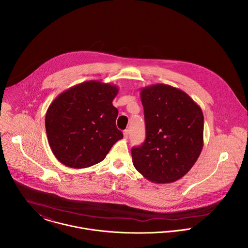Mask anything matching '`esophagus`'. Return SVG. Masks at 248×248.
<instances>
[{
	"instance_id": "obj_1",
	"label": "esophagus",
	"mask_w": 248,
	"mask_h": 248,
	"mask_svg": "<svg viewBox=\"0 0 248 248\" xmlns=\"http://www.w3.org/2000/svg\"><path fill=\"white\" fill-rule=\"evenodd\" d=\"M123 136H124V139L127 140V139L129 138V130H125V131L123 132Z\"/></svg>"
}]
</instances>
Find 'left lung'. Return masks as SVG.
<instances>
[{
	"instance_id": "left-lung-1",
	"label": "left lung",
	"mask_w": 248,
	"mask_h": 248,
	"mask_svg": "<svg viewBox=\"0 0 248 248\" xmlns=\"http://www.w3.org/2000/svg\"><path fill=\"white\" fill-rule=\"evenodd\" d=\"M146 140L132 149L133 163L155 183L185 176L203 147V113L186 93L165 84L140 89Z\"/></svg>"
}]
</instances>
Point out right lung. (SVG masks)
Masks as SVG:
<instances>
[{"label": "right lung", "instance_id": "right-lung-1", "mask_svg": "<svg viewBox=\"0 0 248 248\" xmlns=\"http://www.w3.org/2000/svg\"><path fill=\"white\" fill-rule=\"evenodd\" d=\"M118 87L86 81L60 93L46 113L50 149L64 165L82 169L99 163L123 138L116 128L118 110L112 100Z\"/></svg>", "mask_w": 248, "mask_h": 248}]
</instances>
